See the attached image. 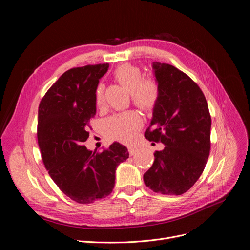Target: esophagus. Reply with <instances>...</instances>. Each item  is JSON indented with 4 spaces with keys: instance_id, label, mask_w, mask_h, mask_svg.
I'll return each instance as SVG.
<instances>
[{
    "instance_id": "esophagus-1",
    "label": "esophagus",
    "mask_w": 250,
    "mask_h": 250,
    "mask_svg": "<svg viewBox=\"0 0 250 250\" xmlns=\"http://www.w3.org/2000/svg\"><path fill=\"white\" fill-rule=\"evenodd\" d=\"M128 152H129L130 155H134L135 153L138 152V148L133 147V146H129V147H128Z\"/></svg>"
}]
</instances>
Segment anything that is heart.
Listing matches in <instances>:
<instances>
[{
  "instance_id": "1",
  "label": "heart",
  "mask_w": 250,
  "mask_h": 250,
  "mask_svg": "<svg viewBox=\"0 0 250 250\" xmlns=\"http://www.w3.org/2000/svg\"><path fill=\"white\" fill-rule=\"evenodd\" d=\"M116 80L131 93L132 101L143 110L153 109L160 97V86L152 78H143L140 67L124 63L113 73ZM104 102V86L98 84L95 89V103L101 106ZM142 126L138 112L126 111L108 118L104 123V131L108 140L129 142Z\"/></svg>"
}]
</instances>
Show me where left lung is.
<instances>
[{
  "label": "left lung",
  "mask_w": 250,
  "mask_h": 250,
  "mask_svg": "<svg viewBox=\"0 0 250 250\" xmlns=\"http://www.w3.org/2000/svg\"><path fill=\"white\" fill-rule=\"evenodd\" d=\"M160 97L145 132L161 142L144 183L156 193L181 195L194 186L206 167L210 150L211 119L202 90L187 74L168 63L153 62Z\"/></svg>",
  "instance_id": "obj_1"
}]
</instances>
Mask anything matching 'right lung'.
I'll use <instances>...</instances> for the list:
<instances>
[{
	"mask_svg": "<svg viewBox=\"0 0 250 250\" xmlns=\"http://www.w3.org/2000/svg\"><path fill=\"white\" fill-rule=\"evenodd\" d=\"M108 66L88 64L64 72L39 106L37 140L44 167L62 192L82 204L107 197L118 165L129 156L117 142L103 152L83 146L96 115L95 89Z\"/></svg>",
	"mask_w": 250,
	"mask_h": 250,
	"instance_id": "right-lung-1",
	"label": "right lung"
}]
</instances>
